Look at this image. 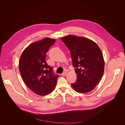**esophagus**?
<instances>
[{
  "mask_svg": "<svg viewBox=\"0 0 125 125\" xmlns=\"http://www.w3.org/2000/svg\"><path fill=\"white\" fill-rule=\"evenodd\" d=\"M67 74V73L66 71H65V72H64V73H62V75L63 76H65Z\"/></svg>",
  "mask_w": 125,
  "mask_h": 125,
  "instance_id": "34e87169",
  "label": "esophagus"
}]
</instances>
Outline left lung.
Instances as JSON below:
<instances>
[{
  "mask_svg": "<svg viewBox=\"0 0 125 125\" xmlns=\"http://www.w3.org/2000/svg\"><path fill=\"white\" fill-rule=\"evenodd\" d=\"M70 50L77 80L71 83L78 93H86L94 89L102 77L104 69L103 55L98 45L83 37L69 35L61 38Z\"/></svg>",
  "mask_w": 125,
  "mask_h": 125,
  "instance_id": "left-lung-1",
  "label": "left lung"
}]
</instances>
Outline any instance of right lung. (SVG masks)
Returning a JSON list of instances; mask_svg holds the SVG:
<instances>
[{"label":"right lung","mask_w":125,"mask_h":125,"mask_svg":"<svg viewBox=\"0 0 125 125\" xmlns=\"http://www.w3.org/2000/svg\"><path fill=\"white\" fill-rule=\"evenodd\" d=\"M55 39L44 38L34 42L23 51L20 59L19 70L27 86L38 95L50 94L56 86L58 75L45 61L46 54L55 42Z\"/></svg>","instance_id":"1"}]
</instances>
